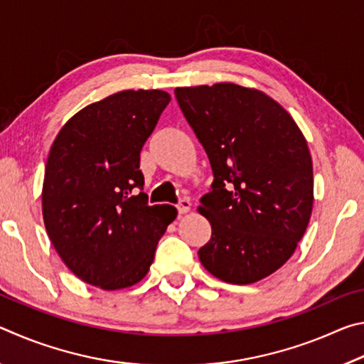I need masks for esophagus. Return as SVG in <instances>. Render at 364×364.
Returning a JSON list of instances; mask_svg holds the SVG:
<instances>
[{
  "instance_id": "1",
  "label": "esophagus",
  "mask_w": 364,
  "mask_h": 364,
  "mask_svg": "<svg viewBox=\"0 0 364 364\" xmlns=\"http://www.w3.org/2000/svg\"><path fill=\"white\" fill-rule=\"evenodd\" d=\"M176 208H178V212H180V215L188 213V212L191 210V200L186 199V197H184V199H181L180 202H178Z\"/></svg>"
}]
</instances>
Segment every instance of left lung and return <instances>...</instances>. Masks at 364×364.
Instances as JSON below:
<instances>
[{
  "instance_id": "obj_1",
  "label": "left lung",
  "mask_w": 364,
  "mask_h": 364,
  "mask_svg": "<svg viewBox=\"0 0 364 364\" xmlns=\"http://www.w3.org/2000/svg\"><path fill=\"white\" fill-rule=\"evenodd\" d=\"M183 115L213 171L199 212L212 237L204 268L230 284L279 269L304 237L313 208V164L297 123L262 91L234 83L176 88Z\"/></svg>"
}]
</instances>
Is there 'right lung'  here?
I'll list each match as a JSON object with an SVG mask.
<instances>
[{
	"mask_svg": "<svg viewBox=\"0 0 364 364\" xmlns=\"http://www.w3.org/2000/svg\"><path fill=\"white\" fill-rule=\"evenodd\" d=\"M170 95L127 90L80 110L49 151L43 220L73 274L115 291L144 278L173 205H149L139 157Z\"/></svg>",
	"mask_w": 364,
	"mask_h": 364,
	"instance_id": "obj_1",
	"label": "right lung"
}]
</instances>
